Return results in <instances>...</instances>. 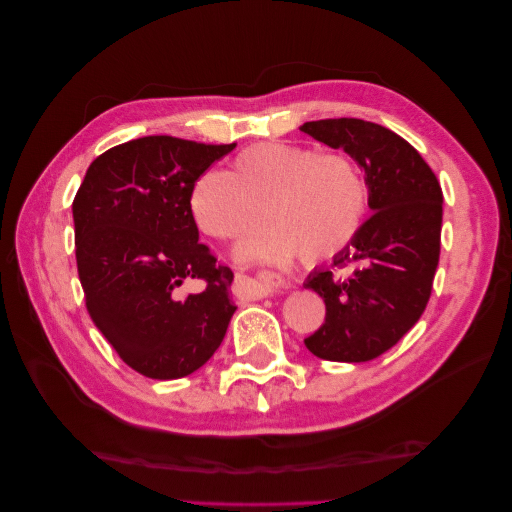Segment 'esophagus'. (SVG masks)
Segmentation results:
<instances>
[{"label": "esophagus", "mask_w": 512, "mask_h": 512, "mask_svg": "<svg viewBox=\"0 0 512 512\" xmlns=\"http://www.w3.org/2000/svg\"><path fill=\"white\" fill-rule=\"evenodd\" d=\"M286 286V280H282L280 275L269 273V271H256L250 280H247V294L254 299H265L275 294L277 290H282Z\"/></svg>", "instance_id": "esophagus-1"}]
</instances>
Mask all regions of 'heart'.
I'll return each instance as SVG.
<instances>
[{
  "instance_id": "obj_1",
  "label": "heart",
  "mask_w": 512,
  "mask_h": 512,
  "mask_svg": "<svg viewBox=\"0 0 512 512\" xmlns=\"http://www.w3.org/2000/svg\"><path fill=\"white\" fill-rule=\"evenodd\" d=\"M269 224L243 239L245 258L312 262L342 254L359 235L369 207L363 168L346 153H318L290 143H258L243 149L235 173L209 168L190 194L192 218L209 237L230 239L265 213Z\"/></svg>"
}]
</instances>
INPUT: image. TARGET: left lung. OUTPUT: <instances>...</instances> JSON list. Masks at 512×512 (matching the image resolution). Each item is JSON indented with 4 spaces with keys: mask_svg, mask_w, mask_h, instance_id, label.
<instances>
[{
    "mask_svg": "<svg viewBox=\"0 0 512 512\" xmlns=\"http://www.w3.org/2000/svg\"><path fill=\"white\" fill-rule=\"evenodd\" d=\"M301 132L344 149L369 185V220L333 267H356L350 277L316 269L305 280L324 299V324L305 339L324 361L365 363L393 348L425 312L440 260L442 188L429 164L389 128L363 119L307 121Z\"/></svg>",
    "mask_w": 512,
    "mask_h": 512,
    "instance_id": "left-lung-1",
    "label": "left lung"
}]
</instances>
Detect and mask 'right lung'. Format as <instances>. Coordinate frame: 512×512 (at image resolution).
Masks as SVG:
<instances>
[{
  "mask_svg": "<svg viewBox=\"0 0 512 512\" xmlns=\"http://www.w3.org/2000/svg\"><path fill=\"white\" fill-rule=\"evenodd\" d=\"M235 147L136 138L91 162L74 196L87 312L121 361L147 378L203 367L237 309L232 271L198 243L190 209L196 179ZM192 281L199 290L185 295Z\"/></svg>",
  "mask_w": 512,
  "mask_h": 512,
  "instance_id": "1",
  "label": "right lung"
}]
</instances>
